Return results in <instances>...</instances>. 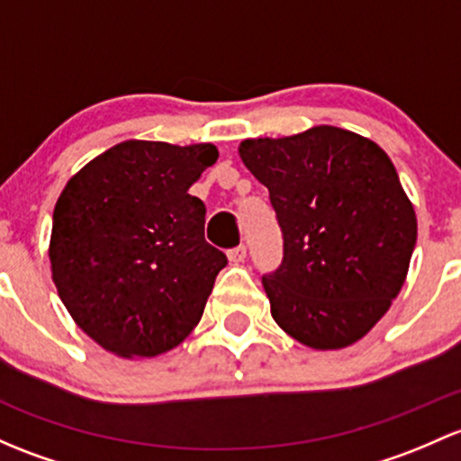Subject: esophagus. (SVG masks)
Masks as SVG:
<instances>
[{
    "mask_svg": "<svg viewBox=\"0 0 461 461\" xmlns=\"http://www.w3.org/2000/svg\"><path fill=\"white\" fill-rule=\"evenodd\" d=\"M245 256H247L245 245H239V247H234V249L227 251V258H230V263H243Z\"/></svg>",
    "mask_w": 461,
    "mask_h": 461,
    "instance_id": "34e87169",
    "label": "esophagus"
}]
</instances>
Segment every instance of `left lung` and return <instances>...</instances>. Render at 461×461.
Wrapping results in <instances>:
<instances>
[{"label": "left lung", "instance_id": "left-lung-1", "mask_svg": "<svg viewBox=\"0 0 461 461\" xmlns=\"http://www.w3.org/2000/svg\"><path fill=\"white\" fill-rule=\"evenodd\" d=\"M239 154L283 230V263L263 276L278 327L318 351L365 338L400 294L418 240L391 158L333 125L245 139Z\"/></svg>", "mask_w": 461, "mask_h": 461}]
</instances>
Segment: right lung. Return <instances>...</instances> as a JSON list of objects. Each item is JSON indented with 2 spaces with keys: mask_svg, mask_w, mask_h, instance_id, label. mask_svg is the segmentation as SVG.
I'll return each mask as SVG.
<instances>
[{
  "mask_svg": "<svg viewBox=\"0 0 461 461\" xmlns=\"http://www.w3.org/2000/svg\"><path fill=\"white\" fill-rule=\"evenodd\" d=\"M216 145L123 141L81 167L57 198L50 269L86 333L121 357L181 345L203 316L227 256L205 243L190 187Z\"/></svg>",
  "mask_w": 461,
  "mask_h": 461,
  "instance_id": "1",
  "label": "right lung"
}]
</instances>
